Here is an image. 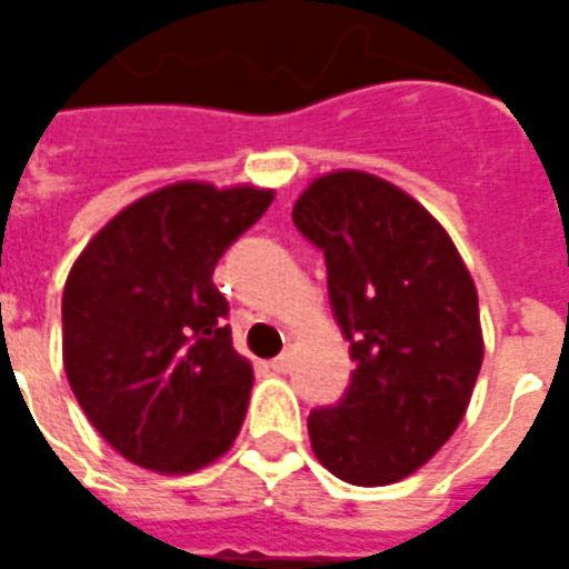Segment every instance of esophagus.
Wrapping results in <instances>:
<instances>
[{
    "label": "esophagus",
    "instance_id": "34e87169",
    "mask_svg": "<svg viewBox=\"0 0 569 569\" xmlns=\"http://www.w3.org/2000/svg\"><path fill=\"white\" fill-rule=\"evenodd\" d=\"M269 367L274 369V372H289V367H291V358H289V355H278V358L271 360Z\"/></svg>",
    "mask_w": 569,
    "mask_h": 569
}]
</instances>
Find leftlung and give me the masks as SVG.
<instances>
[{
    "mask_svg": "<svg viewBox=\"0 0 569 569\" xmlns=\"http://www.w3.org/2000/svg\"><path fill=\"white\" fill-rule=\"evenodd\" d=\"M291 220L323 251L355 360L343 398L309 415L315 456L355 487L401 481L469 407L483 360L476 283L421 202L367 171L318 177Z\"/></svg>",
    "mask_w": 569,
    "mask_h": 569,
    "instance_id": "8db88e82",
    "label": "left lung"
}]
</instances>
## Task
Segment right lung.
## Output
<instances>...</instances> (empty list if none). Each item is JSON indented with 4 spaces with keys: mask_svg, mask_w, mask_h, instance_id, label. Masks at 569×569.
I'll return each mask as SVG.
<instances>
[{
    "mask_svg": "<svg viewBox=\"0 0 569 569\" xmlns=\"http://www.w3.org/2000/svg\"><path fill=\"white\" fill-rule=\"evenodd\" d=\"M274 191L174 182L93 234L62 291V360L93 429L137 467L186 476L243 427L254 372L214 266Z\"/></svg>",
    "mask_w": 569,
    "mask_h": 569,
    "instance_id": "1",
    "label": "right lung"
}]
</instances>
